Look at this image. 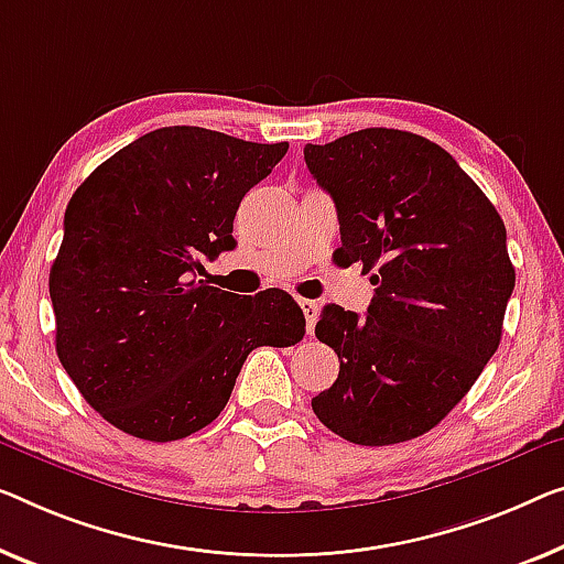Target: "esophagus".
Listing matches in <instances>:
<instances>
[{
    "label": "esophagus",
    "instance_id": "obj_1",
    "mask_svg": "<svg viewBox=\"0 0 564 564\" xmlns=\"http://www.w3.org/2000/svg\"><path fill=\"white\" fill-rule=\"evenodd\" d=\"M299 306L306 316V332L314 334V326H316V318H318V304H316V301H308V299H299Z\"/></svg>",
    "mask_w": 564,
    "mask_h": 564
}]
</instances>
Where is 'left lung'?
<instances>
[{
    "mask_svg": "<svg viewBox=\"0 0 564 564\" xmlns=\"http://www.w3.org/2000/svg\"><path fill=\"white\" fill-rule=\"evenodd\" d=\"M304 159L336 205L339 260L377 268L365 318L322 311L316 336L341 365L311 408L349 443L417 438L499 349L517 279L507 228L456 159L417 133L362 129L306 144Z\"/></svg>",
    "mask_w": 564,
    "mask_h": 564,
    "instance_id": "8db88e82",
    "label": "left lung"
}]
</instances>
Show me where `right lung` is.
Returning a JSON list of instances; mask_svg holds the SVG:
<instances>
[{"instance_id": "right-lung-1", "label": "right lung", "mask_w": 564, "mask_h": 564, "mask_svg": "<svg viewBox=\"0 0 564 564\" xmlns=\"http://www.w3.org/2000/svg\"><path fill=\"white\" fill-rule=\"evenodd\" d=\"M285 151V141L166 126L116 151L67 202L50 268L55 349L119 431L187 438L223 413L250 351L304 339L289 293L238 296L197 281L202 258L235 248L242 197Z\"/></svg>"}]
</instances>
